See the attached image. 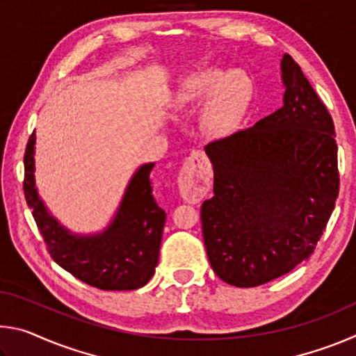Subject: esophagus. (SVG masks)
<instances>
[{
    "label": "esophagus",
    "instance_id": "34e87169",
    "mask_svg": "<svg viewBox=\"0 0 356 356\" xmlns=\"http://www.w3.org/2000/svg\"><path fill=\"white\" fill-rule=\"evenodd\" d=\"M210 168L206 156L201 152H193L179 174V190L184 200L190 204L200 202L209 190Z\"/></svg>",
    "mask_w": 356,
    "mask_h": 356
}]
</instances>
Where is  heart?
Here are the masks:
<instances>
[{"label": "heart", "mask_w": 356, "mask_h": 356, "mask_svg": "<svg viewBox=\"0 0 356 356\" xmlns=\"http://www.w3.org/2000/svg\"><path fill=\"white\" fill-rule=\"evenodd\" d=\"M202 100L200 127L210 138L231 135L242 122L252 100V81L243 70H225L210 65L197 70L180 84L174 102L180 106Z\"/></svg>", "instance_id": "obj_1"}]
</instances>
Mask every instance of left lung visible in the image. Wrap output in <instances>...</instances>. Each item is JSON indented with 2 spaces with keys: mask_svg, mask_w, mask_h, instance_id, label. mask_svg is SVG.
Here are the masks:
<instances>
[{
  "mask_svg": "<svg viewBox=\"0 0 356 356\" xmlns=\"http://www.w3.org/2000/svg\"><path fill=\"white\" fill-rule=\"evenodd\" d=\"M280 110L206 146L213 196L202 202V236L213 272L256 287L314 251L339 193L334 125L293 59H281Z\"/></svg>",
  "mask_w": 356,
  "mask_h": 356,
  "instance_id": "1",
  "label": "left lung"
}]
</instances>
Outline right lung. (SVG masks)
<instances>
[{"instance_id": "add662e5", "label": "right lung", "mask_w": 356, "mask_h": 356, "mask_svg": "<svg viewBox=\"0 0 356 356\" xmlns=\"http://www.w3.org/2000/svg\"><path fill=\"white\" fill-rule=\"evenodd\" d=\"M35 131L25 150V197L47 250L59 267L102 291H135L146 286L159 264L166 221L152 195L144 163L134 172L113 220L100 232L76 234L53 216L35 186Z\"/></svg>"}]
</instances>
